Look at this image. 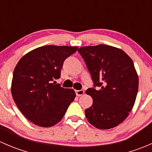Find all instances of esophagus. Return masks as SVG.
Segmentation results:
<instances>
[{
	"mask_svg": "<svg viewBox=\"0 0 152 152\" xmlns=\"http://www.w3.org/2000/svg\"><path fill=\"white\" fill-rule=\"evenodd\" d=\"M85 93V91L83 90H76V94L77 96H81L82 95H84Z\"/></svg>",
	"mask_w": 152,
	"mask_h": 152,
	"instance_id": "esophagus-1",
	"label": "esophagus"
}]
</instances>
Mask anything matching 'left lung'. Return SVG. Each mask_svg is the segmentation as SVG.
I'll return each instance as SVG.
<instances>
[{
	"label": "left lung",
	"instance_id": "obj_1",
	"mask_svg": "<svg viewBox=\"0 0 152 152\" xmlns=\"http://www.w3.org/2000/svg\"><path fill=\"white\" fill-rule=\"evenodd\" d=\"M78 51L94 86L99 87L86 90L93 99V104L85 110L86 118L99 129L114 128L126 118L137 97L139 80L133 61L121 49L103 44Z\"/></svg>",
	"mask_w": 152,
	"mask_h": 152
}]
</instances>
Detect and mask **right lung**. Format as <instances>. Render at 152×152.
<instances>
[{
    "label": "right lung",
    "mask_w": 152,
    "mask_h": 152,
    "mask_svg": "<svg viewBox=\"0 0 152 152\" xmlns=\"http://www.w3.org/2000/svg\"><path fill=\"white\" fill-rule=\"evenodd\" d=\"M77 49L45 45L31 50L17 64L11 87L12 97L23 115L35 125H56L74 100V90L60 87L54 80L60 78L65 59Z\"/></svg>",
    "instance_id": "right-lung-1"
}]
</instances>
